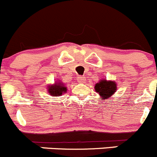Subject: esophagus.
<instances>
[{
  "mask_svg": "<svg viewBox=\"0 0 157 157\" xmlns=\"http://www.w3.org/2000/svg\"><path fill=\"white\" fill-rule=\"evenodd\" d=\"M85 78V76H78L77 80H78V82H79V83H82V82H84Z\"/></svg>",
  "mask_w": 157,
  "mask_h": 157,
  "instance_id": "34e87169",
  "label": "esophagus"
}]
</instances>
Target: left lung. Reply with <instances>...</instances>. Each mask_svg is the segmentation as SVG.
<instances>
[{
    "label": "left lung",
    "mask_w": 157,
    "mask_h": 157,
    "mask_svg": "<svg viewBox=\"0 0 157 157\" xmlns=\"http://www.w3.org/2000/svg\"><path fill=\"white\" fill-rule=\"evenodd\" d=\"M117 83L114 81L101 79L94 85L95 91L99 94L102 100L110 98L117 91Z\"/></svg>",
    "instance_id": "8db88e82"
}]
</instances>
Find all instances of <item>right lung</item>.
Wrapping results in <instances>:
<instances>
[{"label":"right lung","instance_id":"obj_1","mask_svg":"<svg viewBox=\"0 0 157 157\" xmlns=\"http://www.w3.org/2000/svg\"><path fill=\"white\" fill-rule=\"evenodd\" d=\"M48 93L52 97H59L64 93L67 92V87L62 81H56L54 84L48 85L46 87Z\"/></svg>","mask_w":157,"mask_h":157}]
</instances>
